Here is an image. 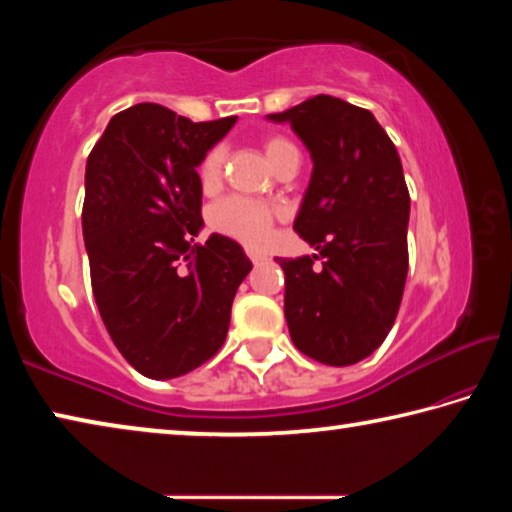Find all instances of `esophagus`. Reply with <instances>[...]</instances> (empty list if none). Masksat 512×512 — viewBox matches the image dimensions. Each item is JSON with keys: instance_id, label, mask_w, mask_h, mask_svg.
Returning <instances> with one entry per match:
<instances>
[{"instance_id": "1", "label": "esophagus", "mask_w": 512, "mask_h": 512, "mask_svg": "<svg viewBox=\"0 0 512 512\" xmlns=\"http://www.w3.org/2000/svg\"><path fill=\"white\" fill-rule=\"evenodd\" d=\"M246 255L250 257V262H253V264H259V262H264V259H266V255L259 253V250H255V248H246Z\"/></svg>"}]
</instances>
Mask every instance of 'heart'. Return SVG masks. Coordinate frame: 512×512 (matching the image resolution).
Returning a JSON list of instances; mask_svg holds the SVG:
<instances>
[{"label": "heart", "mask_w": 512, "mask_h": 512, "mask_svg": "<svg viewBox=\"0 0 512 512\" xmlns=\"http://www.w3.org/2000/svg\"><path fill=\"white\" fill-rule=\"evenodd\" d=\"M291 151H296V146H293L287 137L273 135L264 142V153L266 158L271 160V164H275L282 155H287ZM223 167H225V146L216 144L205 153L201 167H198V176H201V183L205 189H214L221 183ZM277 214L280 212H277V207L273 205L253 201V198H244V196H232L216 205L212 221L216 230L241 241V244L264 246L268 237H271Z\"/></svg>", "instance_id": "heart-1"}]
</instances>
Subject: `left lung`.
Wrapping results in <instances>:
<instances>
[{"mask_svg":"<svg viewBox=\"0 0 512 512\" xmlns=\"http://www.w3.org/2000/svg\"><path fill=\"white\" fill-rule=\"evenodd\" d=\"M268 119L287 121L314 160L293 230L318 255L277 257L289 334L307 357L352 366L384 343L400 311L411 212L400 155L370 110L329 94Z\"/></svg>","mask_w":512,"mask_h":512,"instance_id":"1","label":"left lung"}]
</instances>
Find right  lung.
<instances>
[{
	"label": "right lung",
	"mask_w": 512,
	"mask_h": 512,
	"mask_svg": "<svg viewBox=\"0 0 512 512\" xmlns=\"http://www.w3.org/2000/svg\"><path fill=\"white\" fill-rule=\"evenodd\" d=\"M235 121L194 124L137 103L110 119L88 155L83 239L92 293L112 343L144 377L173 379L212 359L253 268L223 235L192 246L203 225L196 167Z\"/></svg>",
	"instance_id": "obj_1"
}]
</instances>
